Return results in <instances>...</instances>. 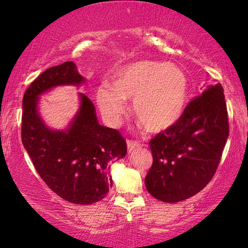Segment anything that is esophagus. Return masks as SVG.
I'll return each mask as SVG.
<instances>
[{
	"instance_id": "34e87169",
	"label": "esophagus",
	"mask_w": 248,
	"mask_h": 248,
	"mask_svg": "<svg viewBox=\"0 0 248 248\" xmlns=\"http://www.w3.org/2000/svg\"><path fill=\"white\" fill-rule=\"evenodd\" d=\"M126 144H127V150H128V152L133 151L134 149H137V148L140 147V143H139L138 141H133V140H127Z\"/></svg>"
}]
</instances>
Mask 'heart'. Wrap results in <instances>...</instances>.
<instances>
[{"label":"heart","mask_w":248,"mask_h":248,"mask_svg":"<svg viewBox=\"0 0 248 248\" xmlns=\"http://www.w3.org/2000/svg\"><path fill=\"white\" fill-rule=\"evenodd\" d=\"M113 86L103 84L96 91L98 107L113 126L126 111V100H133L135 116L154 133L174 126L187 103V77L174 64L149 60L132 63L118 71Z\"/></svg>","instance_id":"heart-1"}]
</instances>
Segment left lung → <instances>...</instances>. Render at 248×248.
<instances>
[{
  "mask_svg": "<svg viewBox=\"0 0 248 248\" xmlns=\"http://www.w3.org/2000/svg\"><path fill=\"white\" fill-rule=\"evenodd\" d=\"M228 135L223 88L208 86L174 126L149 142L154 162L144 179L148 192L167 203L195 195L215 175Z\"/></svg>",
  "mask_w": 248,
  "mask_h": 248,
  "instance_id": "obj_1",
  "label": "left lung"
}]
</instances>
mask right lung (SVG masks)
Returning <instances> with one entry per match:
<instances>
[{
	"mask_svg": "<svg viewBox=\"0 0 248 248\" xmlns=\"http://www.w3.org/2000/svg\"><path fill=\"white\" fill-rule=\"evenodd\" d=\"M86 82L73 62H64L40 74L23 94L21 139L37 172L61 198L74 204L103 200L113 185L111 162L126 155L124 138L99 124L93 101L79 93L80 106L67 127L53 130L39 114V98L60 86Z\"/></svg>",
	"mask_w": 248,
	"mask_h": 248,
	"instance_id": "right-lung-1",
	"label": "right lung"
}]
</instances>
